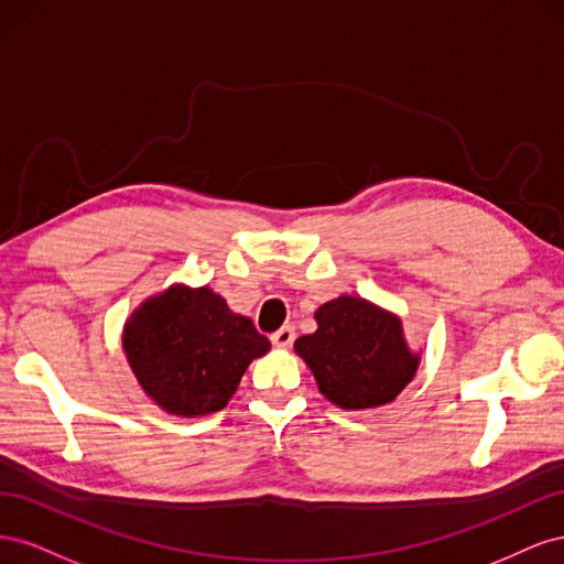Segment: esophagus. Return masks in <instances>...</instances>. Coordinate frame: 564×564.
I'll list each match as a JSON object with an SVG mask.
<instances>
[{"label":"esophagus","instance_id":"esophagus-1","mask_svg":"<svg viewBox=\"0 0 564 564\" xmlns=\"http://www.w3.org/2000/svg\"><path fill=\"white\" fill-rule=\"evenodd\" d=\"M294 329L292 327H282V329H278L275 334L270 336V340H272V346H278V348H289L294 344Z\"/></svg>","mask_w":564,"mask_h":564}]
</instances>
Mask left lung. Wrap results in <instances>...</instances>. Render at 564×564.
I'll return each instance as SVG.
<instances>
[{
	"label": "left lung",
	"instance_id": "obj_1",
	"mask_svg": "<svg viewBox=\"0 0 564 564\" xmlns=\"http://www.w3.org/2000/svg\"><path fill=\"white\" fill-rule=\"evenodd\" d=\"M315 319L317 329L296 338L294 350L332 404L348 412L377 409L414 379L421 352L409 348L395 313L344 294L319 305Z\"/></svg>",
	"mask_w": 564,
	"mask_h": 564
}]
</instances>
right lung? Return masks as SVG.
Wrapping results in <instances>:
<instances>
[{"label": "right lung", "instance_id": "1", "mask_svg": "<svg viewBox=\"0 0 564 564\" xmlns=\"http://www.w3.org/2000/svg\"><path fill=\"white\" fill-rule=\"evenodd\" d=\"M122 348L135 381L162 412L195 419L230 402L270 340L214 289L172 284L131 313Z\"/></svg>", "mask_w": 564, "mask_h": 564}]
</instances>
